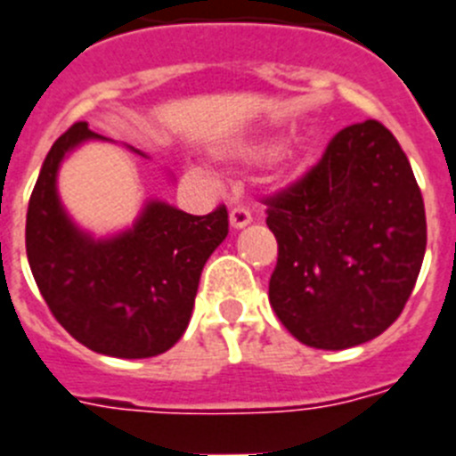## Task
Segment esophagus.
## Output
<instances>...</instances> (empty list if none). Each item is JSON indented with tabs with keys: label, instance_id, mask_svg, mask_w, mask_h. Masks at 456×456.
I'll use <instances>...</instances> for the list:
<instances>
[{
	"label": "esophagus",
	"instance_id": "1",
	"mask_svg": "<svg viewBox=\"0 0 456 456\" xmlns=\"http://www.w3.org/2000/svg\"><path fill=\"white\" fill-rule=\"evenodd\" d=\"M248 224H251V212H248L247 208L231 209V225L235 228V231H240V228H247Z\"/></svg>",
	"mask_w": 456,
	"mask_h": 456
}]
</instances>
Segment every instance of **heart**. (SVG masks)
<instances>
[{"label": "heart", "mask_w": 456, "mask_h": 456, "mask_svg": "<svg viewBox=\"0 0 456 456\" xmlns=\"http://www.w3.org/2000/svg\"><path fill=\"white\" fill-rule=\"evenodd\" d=\"M270 150V142L267 140L258 138H235L228 140L224 145L216 147V157L225 159V161H256L260 159L265 151ZM306 157V145L305 142H295V145L286 147L279 157V163L283 168H297L299 163L305 161ZM189 180L200 182V184H212L214 175L205 168H189Z\"/></svg>", "instance_id": "heart-1"}]
</instances>
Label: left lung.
I'll return each mask as SVG.
<instances>
[{
  "mask_svg": "<svg viewBox=\"0 0 456 456\" xmlns=\"http://www.w3.org/2000/svg\"><path fill=\"white\" fill-rule=\"evenodd\" d=\"M265 205L279 244L270 305L295 339L344 350L390 328L418 281L427 219L413 168L383 124L346 126L316 168Z\"/></svg>",
  "mask_w": 456,
  "mask_h": 456,
  "instance_id": "1",
  "label": "left lung"
}]
</instances>
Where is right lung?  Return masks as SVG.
I'll use <instances>...</instances> for the list:
<instances>
[{
	"instance_id": "obj_1",
	"label": "right lung",
	"mask_w": 456,
	"mask_h": 456,
	"mask_svg": "<svg viewBox=\"0 0 456 456\" xmlns=\"http://www.w3.org/2000/svg\"><path fill=\"white\" fill-rule=\"evenodd\" d=\"M87 140L108 138L73 124L43 161L27 209L29 267L73 339L124 360L161 355L189 325L202 267L228 235V212L193 216L151 198L126 231L94 237L69 216L57 191L61 163Z\"/></svg>"
}]
</instances>
